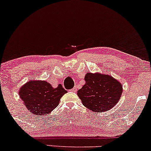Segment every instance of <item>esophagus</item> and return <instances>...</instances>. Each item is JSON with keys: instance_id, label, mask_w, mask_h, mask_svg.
<instances>
[{"instance_id": "1", "label": "esophagus", "mask_w": 151, "mask_h": 151, "mask_svg": "<svg viewBox=\"0 0 151 151\" xmlns=\"http://www.w3.org/2000/svg\"><path fill=\"white\" fill-rule=\"evenodd\" d=\"M70 91H72V92H76V91H77V88H76L75 86H74V88H72V89H70Z\"/></svg>"}]
</instances>
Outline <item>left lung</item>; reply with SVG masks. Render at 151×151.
<instances>
[{
  "label": "left lung",
  "mask_w": 151,
  "mask_h": 151,
  "mask_svg": "<svg viewBox=\"0 0 151 151\" xmlns=\"http://www.w3.org/2000/svg\"><path fill=\"white\" fill-rule=\"evenodd\" d=\"M85 84L77 95L84 106L93 112H102L112 109L120 99L122 85L107 74L86 73Z\"/></svg>",
  "instance_id": "1"
}]
</instances>
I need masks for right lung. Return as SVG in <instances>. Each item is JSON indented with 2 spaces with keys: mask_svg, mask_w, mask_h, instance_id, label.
Wrapping results in <instances>:
<instances>
[{
  "mask_svg": "<svg viewBox=\"0 0 151 151\" xmlns=\"http://www.w3.org/2000/svg\"><path fill=\"white\" fill-rule=\"evenodd\" d=\"M67 92L59 84L53 88L45 81H30L20 88L19 94L27 109L35 115H47L58 106Z\"/></svg>",
  "mask_w": 151,
  "mask_h": 151,
  "instance_id": "add662e5",
  "label": "right lung"
}]
</instances>
